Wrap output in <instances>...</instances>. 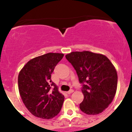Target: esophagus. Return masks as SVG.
Instances as JSON below:
<instances>
[{
    "instance_id": "esophagus-1",
    "label": "esophagus",
    "mask_w": 132,
    "mask_h": 132,
    "mask_svg": "<svg viewBox=\"0 0 132 132\" xmlns=\"http://www.w3.org/2000/svg\"><path fill=\"white\" fill-rule=\"evenodd\" d=\"M73 92H74L73 90L71 89V90H70V91H68L67 93H68V94H71V93H73Z\"/></svg>"
}]
</instances>
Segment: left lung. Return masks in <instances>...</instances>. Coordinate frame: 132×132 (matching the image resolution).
Returning <instances> with one entry per match:
<instances>
[{"label": "left lung", "mask_w": 132, "mask_h": 132, "mask_svg": "<svg viewBox=\"0 0 132 132\" xmlns=\"http://www.w3.org/2000/svg\"><path fill=\"white\" fill-rule=\"evenodd\" d=\"M66 58L73 66L82 84L84 100L80 109L88 115H96L109 107L115 96L118 74L105 55L91 52H72Z\"/></svg>", "instance_id": "8db88e82"}]
</instances>
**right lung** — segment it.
<instances>
[{
  "label": "right lung",
  "mask_w": 132,
  "mask_h": 132,
  "mask_svg": "<svg viewBox=\"0 0 132 132\" xmlns=\"http://www.w3.org/2000/svg\"><path fill=\"white\" fill-rule=\"evenodd\" d=\"M63 54L48 53L30 60L18 75V89L23 103L34 116L45 119L59 113L64 96L52 81L51 74Z\"/></svg>",
  "instance_id": "right-lung-1"
}]
</instances>
